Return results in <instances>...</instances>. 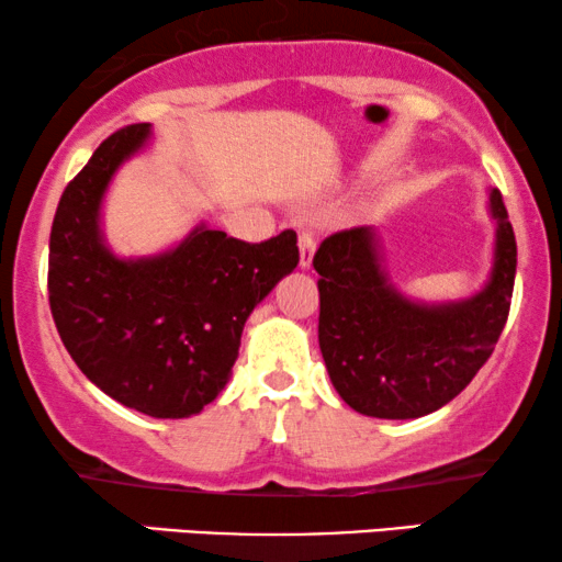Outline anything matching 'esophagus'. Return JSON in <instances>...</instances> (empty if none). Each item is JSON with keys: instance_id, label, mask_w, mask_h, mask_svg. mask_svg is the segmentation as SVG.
<instances>
[{"instance_id": "obj_1", "label": "esophagus", "mask_w": 562, "mask_h": 562, "mask_svg": "<svg viewBox=\"0 0 562 562\" xmlns=\"http://www.w3.org/2000/svg\"><path fill=\"white\" fill-rule=\"evenodd\" d=\"M314 250H317V235H314L312 227H304L302 233H299V266L310 268Z\"/></svg>"}]
</instances>
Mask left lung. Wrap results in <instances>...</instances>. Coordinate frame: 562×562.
<instances>
[{
  "mask_svg": "<svg viewBox=\"0 0 562 562\" xmlns=\"http://www.w3.org/2000/svg\"><path fill=\"white\" fill-rule=\"evenodd\" d=\"M494 266L479 294L425 304L389 281L373 227L329 235L314 252L319 350L342 402L366 417L417 419L452 402L494 352L512 306L517 240L488 191Z\"/></svg>",
  "mask_w": 562,
  "mask_h": 562,
  "instance_id": "8db88e82",
  "label": "left lung"
}]
</instances>
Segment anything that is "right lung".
Instances as JSON below:
<instances>
[{
    "label": "right lung",
    "mask_w": 562,
    "mask_h": 562,
    "mask_svg": "<svg viewBox=\"0 0 562 562\" xmlns=\"http://www.w3.org/2000/svg\"><path fill=\"white\" fill-rule=\"evenodd\" d=\"M148 122L94 150L60 196L50 229L48 296L68 356L114 402L183 419L229 381L250 312L299 263L296 233L243 243L196 225L156 256H114L102 202L117 168L150 143Z\"/></svg>",
    "instance_id": "obj_1"
}]
</instances>
